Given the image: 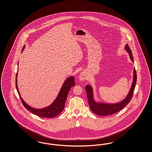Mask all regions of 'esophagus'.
<instances>
[{"label": "esophagus", "instance_id": "1", "mask_svg": "<svg viewBox=\"0 0 152 152\" xmlns=\"http://www.w3.org/2000/svg\"><path fill=\"white\" fill-rule=\"evenodd\" d=\"M86 74H85V72H81L79 75V80L81 81H83L86 78Z\"/></svg>", "mask_w": 152, "mask_h": 152}]
</instances>
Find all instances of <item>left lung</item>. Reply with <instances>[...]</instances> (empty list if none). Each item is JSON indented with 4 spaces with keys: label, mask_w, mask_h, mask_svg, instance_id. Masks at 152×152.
Returning <instances> with one entry per match:
<instances>
[{
    "label": "left lung",
    "mask_w": 152,
    "mask_h": 152,
    "mask_svg": "<svg viewBox=\"0 0 152 152\" xmlns=\"http://www.w3.org/2000/svg\"><path fill=\"white\" fill-rule=\"evenodd\" d=\"M125 49L129 53L130 60L132 61V62H134L133 58L132 56V52L128 45H125ZM133 72V83L129 93L123 101L119 102L118 103L106 104L103 102H98L95 101L94 99L92 87L89 85H87L86 86L85 89L87 93V97H88L89 106L92 112L97 115L105 116V115H111V114H115L116 113H118V111L121 110V109H123L125 106H126L130 101L133 95L135 86L137 81V73H136V70L135 68L134 69Z\"/></svg>",
    "instance_id": "left-lung-1"
}]
</instances>
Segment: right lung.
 <instances>
[{"instance_id": "right-lung-1", "label": "right lung", "mask_w": 152, "mask_h": 152, "mask_svg": "<svg viewBox=\"0 0 152 152\" xmlns=\"http://www.w3.org/2000/svg\"><path fill=\"white\" fill-rule=\"evenodd\" d=\"M24 47L25 46H24L23 50L24 49ZM17 75H18V72L16 75V78H15L16 88L23 105L28 110L32 113L33 114L42 118H53L59 115L64 109L65 102L70 88L75 85L74 76H70L65 80L61 88L58 95H57L55 100L53 101V102H52L50 105L45 108L35 109L29 106L21 97L19 91L18 86H17Z\"/></svg>"}]
</instances>
